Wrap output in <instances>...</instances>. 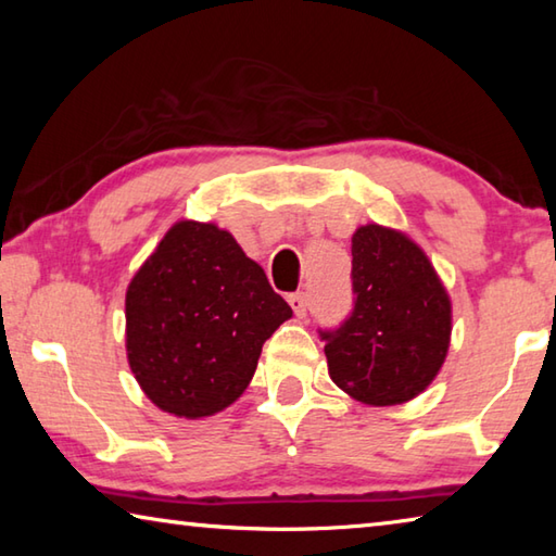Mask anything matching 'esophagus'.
Returning a JSON list of instances; mask_svg holds the SVG:
<instances>
[{
  "label": "esophagus",
  "instance_id": "1",
  "mask_svg": "<svg viewBox=\"0 0 556 556\" xmlns=\"http://www.w3.org/2000/svg\"><path fill=\"white\" fill-rule=\"evenodd\" d=\"M289 306L294 308V314L299 318H306V308H308V301L304 291H296V294H289Z\"/></svg>",
  "mask_w": 556,
  "mask_h": 556
}]
</instances>
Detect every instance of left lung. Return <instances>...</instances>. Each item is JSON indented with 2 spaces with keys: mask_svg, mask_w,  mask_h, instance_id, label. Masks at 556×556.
Listing matches in <instances>:
<instances>
[{
  "mask_svg": "<svg viewBox=\"0 0 556 556\" xmlns=\"http://www.w3.org/2000/svg\"><path fill=\"white\" fill-rule=\"evenodd\" d=\"M355 306L338 331H324L328 375L372 407L425 392L446 361L451 299L427 252L407 232L378 223L353 232Z\"/></svg>",
  "mask_w": 556,
  "mask_h": 556,
  "instance_id": "8db88e82",
  "label": "left lung"
}]
</instances>
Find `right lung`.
Returning <instances> with one entry per match:
<instances>
[{
	"label": "right lung",
	"mask_w": 556,
	"mask_h": 556,
	"mask_svg": "<svg viewBox=\"0 0 556 556\" xmlns=\"http://www.w3.org/2000/svg\"><path fill=\"white\" fill-rule=\"evenodd\" d=\"M125 318L142 392L162 412L201 419L248 390L262 345L291 306L228 230L178 220L131 277Z\"/></svg>",
	"instance_id": "obj_1"
}]
</instances>
